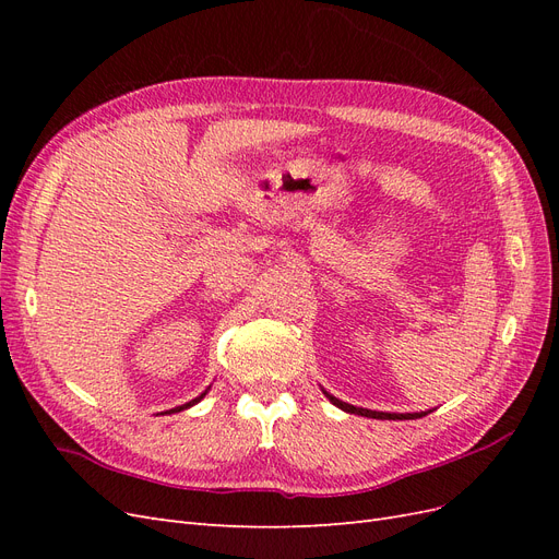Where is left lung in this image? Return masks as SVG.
<instances>
[{
    "mask_svg": "<svg viewBox=\"0 0 559 559\" xmlns=\"http://www.w3.org/2000/svg\"><path fill=\"white\" fill-rule=\"evenodd\" d=\"M326 396H329V401H331L333 405H337V408H341V411L354 413V415H361V417H373V419H417V417H425V415H427V413H401V415H396V413H378V411L354 408V405L343 403L341 399H335V396H331V394H326Z\"/></svg>",
    "mask_w": 559,
    "mask_h": 559,
    "instance_id": "obj_1",
    "label": "left lung"
}]
</instances>
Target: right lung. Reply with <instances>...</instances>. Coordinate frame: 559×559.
I'll return each instance as SVG.
<instances>
[{"instance_id":"right-lung-1","label":"right lung","mask_w":559,"mask_h":559,"mask_svg":"<svg viewBox=\"0 0 559 559\" xmlns=\"http://www.w3.org/2000/svg\"><path fill=\"white\" fill-rule=\"evenodd\" d=\"M202 396H205V394H200L198 399H193V401H189V403H183V405H177V408H173V411H165V413H179V411H183V408H191V405H195Z\"/></svg>"}]
</instances>
